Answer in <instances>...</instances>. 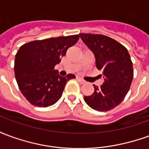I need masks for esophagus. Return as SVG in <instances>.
Segmentation results:
<instances>
[{
  "label": "esophagus",
  "instance_id": "34e87169",
  "mask_svg": "<svg viewBox=\"0 0 149 149\" xmlns=\"http://www.w3.org/2000/svg\"><path fill=\"white\" fill-rule=\"evenodd\" d=\"M77 81H79V82H80V83H81V84H84V81H83V80H82V79H81V78H80V77H77Z\"/></svg>",
  "mask_w": 149,
  "mask_h": 149
}]
</instances>
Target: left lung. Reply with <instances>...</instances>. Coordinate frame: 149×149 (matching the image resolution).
<instances>
[{
  "label": "left lung",
  "instance_id": "left-lung-1",
  "mask_svg": "<svg viewBox=\"0 0 149 149\" xmlns=\"http://www.w3.org/2000/svg\"><path fill=\"white\" fill-rule=\"evenodd\" d=\"M83 42L93 52L97 69L103 71L104 82L100 88L93 85L94 93L84 97L88 106L106 112L121 103L131 86L133 68L125 46L101 34L80 33Z\"/></svg>",
  "mask_w": 149,
  "mask_h": 149
}]
</instances>
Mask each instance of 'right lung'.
<instances>
[{"mask_svg":"<svg viewBox=\"0 0 149 149\" xmlns=\"http://www.w3.org/2000/svg\"><path fill=\"white\" fill-rule=\"evenodd\" d=\"M78 39L79 35L52 37L21 46L15 56V77L21 93L31 104L45 108L61 97L67 81L75 76L61 77L54 67Z\"/></svg>","mask_w":149,"mask_h":149,"instance_id":"obj_1","label":"right lung"}]
</instances>
